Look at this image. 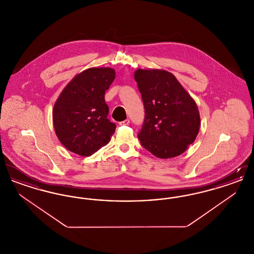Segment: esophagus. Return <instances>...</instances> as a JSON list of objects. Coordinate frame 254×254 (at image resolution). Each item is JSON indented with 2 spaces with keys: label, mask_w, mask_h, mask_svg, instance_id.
Segmentation results:
<instances>
[{
  "label": "esophagus",
  "mask_w": 254,
  "mask_h": 254,
  "mask_svg": "<svg viewBox=\"0 0 254 254\" xmlns=\"http://www.w3.org/2000/svg\"><path fill=\"white\" fill-rule=\"evenodd\" d=\"M128 124H129V120H128V119H126L125 121H122L119 123L120 126H127V125H128Z\"/></svg>",
  "instance_id": "34e87169"
}]
</instances>
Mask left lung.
Instances as JSON below:
<instances>
[{
    "instance_id": "1",
    "label": "left lung",
    "mask_w": 254,
    "mask_h": 254,
    "mask_svg": "<svg viewBox=\"0 0 254 254\" xmlns=\"http://www.w3.org/2000/svg\"><path fill=\"white\" fill-rule=\"evenodd\" d=\"M145 108L138 139L154 156L182 154L199 132L200 114L196 103L175 76L166 70L138 69L134 73Z\"/></svg>"
}]
</instances>
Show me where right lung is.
Returning a JSON list of instances; mask_svg holds the SVG:
<instances>
[{
    "instance_id": "add662e5",
    "label": "right lung",
    "mask_w": 254,
    "mask_h": 254,
    "mask_svg": "<svg viewBox=\"0 0 254 254\" xmlns=\"http://www.w3.org/2000/svg\"><path fill=\"white\" fill-rule=\"evenodd\" d=\"M114 79V69L92 67L75 76L62 91L54 105L53 125L69 151L90 156L110 141L116 125L108 119L105 93Z\"/></svg>"
}]
</instances>
